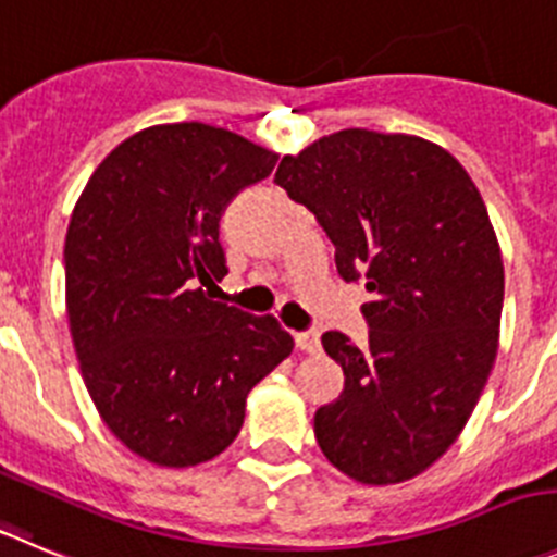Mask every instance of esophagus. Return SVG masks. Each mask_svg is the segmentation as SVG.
Wrapping results in <instances>:
<instances>
[{
  "label": "esophagus",
  "mask_w": 557,
  "mask_h": 557,
  "mask_svg": "<svg viewBox=\"0 0 557 557\" xmlns=\"http://www.w3.org/2000/svg\"><path fill=\"white\" fill-rule=\"evenodd\" d=\"M296 349L308 351V355H315L321 349V335L319 332H296L294 335Z\"/></svg>",
  "instance_id": "1"
}]
</instances>
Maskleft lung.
I'll use <instances>...</instances> for the list:
<instances>
[{"label":"left lung","instance_id":"obj_1","mask_svg":"<svg viewBox=\"0 0 557 557\" xmlns=\"http://www.w3.org/2000/svg\"><path fill=\"white\" fill-rule=\"evenodd\" d=\"M274 184L373 294L368 346L321 335L343 393L315 412L319 448L368 486L409 481L459 440L497 357L506 274L481 191L436 143L368 128L283 156Z\"/></svg>","mask_w":557,"mask_h":557}]
</instances>
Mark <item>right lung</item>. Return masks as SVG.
<instances>
[{
  "mask_svg": "<svg viewBox=\"0 0 557 557\" xmlns=\"http://www.w3.org/2000/svg\"><path fill=\"white\" fill-rule=\"evenodd\" d=\"M277 153L206 123L123 139L82 189L65 236V310L85 387L132 454L159 467L220 456L249 389L294 351L274 315L211 302L227 274L220 216Z\"/></svg>",
  "mask_w": 557,
  "mask_h": 557,
  "instance_id": "1",
  "label": "right lung"
}]
</instances>
